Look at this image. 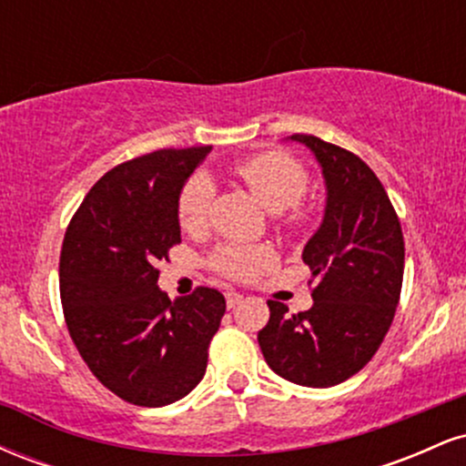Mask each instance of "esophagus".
Instances as JSON below:
<instances>
[{
	"label": "esophagus",
	"instance_id": "1",
	"mask_svg": "<svg viewBox=\"0 0 466 466\" xmlns=\"http://www.w3.org/2000/svg\"><path fill=\"white\" fill-rule=\"evenodd\" d=\"M226 302H228V309H237L240 302H243V296L237 291H228L226 293Z\"/></svg>",
	"mask_w": 466,
	"mask_h": 466
}]
</instances>
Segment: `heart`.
<instances>
[{
	"mask_svg": "<svg viewBox=\"0 0 466 466\" xmlns=\"http://www.w3.org/2000/svg\"><path fill=\"white\" fill-rule=\"evenodd\" d=\"M237 175L267 210L276 212L278 221L287 229L300 232L313 223V210L302 203L309 188V173L296 157L282 151L260 153L248 162H240ZM215 181L206 173L192 175L179 195L177 212L181 228H206L215 206ZM274 263L276 254L267 245H221L210 258V265L218 274L234 280H249Z\"/></svg>",
	"mask_w": 466,
	"mask_h": 466,
	"instance_id": "obj_1",
	"label": "heart"
}]
</instances>
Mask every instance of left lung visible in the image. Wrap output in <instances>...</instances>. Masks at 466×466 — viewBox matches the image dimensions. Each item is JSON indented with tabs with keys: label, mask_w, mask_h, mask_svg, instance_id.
Masks as SVG:
<instances>
[{
	"label": "left lung",
	"mask_w": 466,
	"mask_h": 466,
	"mask_svg": "<svg viewBox=\"0 0 466 466\" xmlns=\"http://www.w3.org/2000/svg\"><path fill=\"white\" fill-rule=\"evenodd\" d=\"M322 166V226L304 245L313 307L289 313L269 300L258 330L267 366L287 381L330 388L357 374L381 346L400 298L405 243L397 212L372 168L346 148L296 133Z\"/></svg>",
	"instance_id": "8db88e82"
}]
</instances>
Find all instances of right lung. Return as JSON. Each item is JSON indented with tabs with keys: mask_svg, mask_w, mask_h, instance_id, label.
Here are the masks:
<instances>
[{
	"mask_svg": "<svg viewBox=\"0 0 466 466\" xmlns=\"http://www.w3.org/2000/svg\"><path fill=\"white\" fill-rule=\"evenodd\" d=\"M210 148H162L111 168L63 238L58 282L67 330L94 377L127 403H175L206 374L226 298L197 287L170 302L155 265L181 243V188Z\"/></svg>",
	"mask_w": 466,
	"mask_h": 466,
	"instance_id": "obj_1",
	"label": "right lung"
}]
</instances>
